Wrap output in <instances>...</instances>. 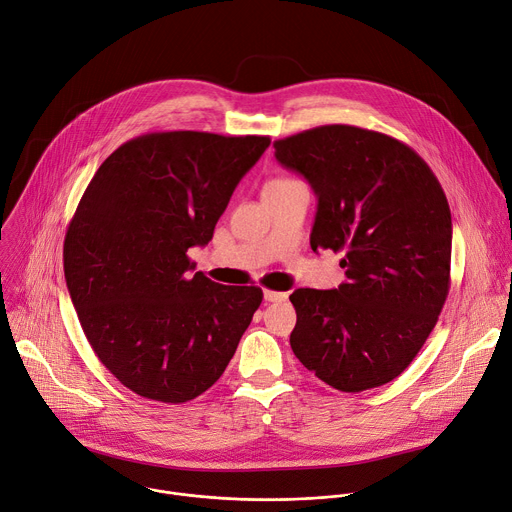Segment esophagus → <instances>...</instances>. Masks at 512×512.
Wrapping results in <instances>:
<instances>
[{"label": "esophagus", "instance_id": "esophagus-1", "mask_svg": "<svg viewBox=\"0 0 512 512\" xmlns=\"http://www.w3.org/2000/svg\"><path fill=\"white\" fill-rule=\"evenodd\" d=\"M263 298H265V302H285V300H287V294H285V291L265 289V291H263Z\"/></svg>", "mask_w": 512, "mask_h": 512}]
</instances>
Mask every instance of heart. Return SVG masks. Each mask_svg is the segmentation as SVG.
<instances>
[{"label":"heart","instance_id":"b5f03b06","mask_svg":"<svg viewBox=\"0 0 512 512\" xmlns=\"http://www.w3.org/2000/svg\"><path fill=\"white\" fill-rule=\"evenodd\" d=\"M289 182H294V180H291V178H275L267 186H283V184H289Z\"/></svg>","mask_w":512,"mask_h":512}]
</instances>
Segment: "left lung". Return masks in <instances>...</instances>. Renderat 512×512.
<instances>
[{
    "instance_id": "obj_1",
    "label": "left lung",
    "mask_w": 512,
    "mask_h": 512,
    "mask_svg": "<svg viewBox=\"0 0 512 512\" xmlns=\"http://www.w3.org/2000/svg\"><path fill=\"white\" fill-rule=\"evenodd\" d=\"M277 162L318 196L314 251L342 253L338 289L289 296L294 354L326 385L358 393L399 377L450 289L452 214L429 166L395 137L322 125L273 143Z\"/></svg>"
}]
</instances>
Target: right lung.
I'll list each match as a JSON object with an SVG mask.
<instances>
[{"instance_id": "1", "label": "right lung", "mask_w": 512, "mask_h": 512, "mask_svg": "<svg viewBox=\"0 0 512 512\" xmlns=\"http://www.w3.org/2000/svg\"><path fill=\"white\" fill-rule=\"evenodd\" d=\"M267 135L160 131L125 141L89 182L64 237V277L105 369L133 393L186 403L231 362L263 291L194 269Z\"/></svg>"}]
</instances>
